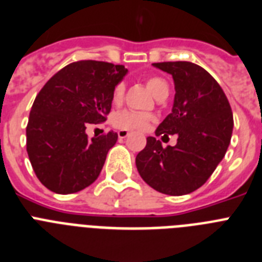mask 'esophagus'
Listing matches in <instances>:
<instances>
[{
  "label": "esophagus",
  "mask_w": 262,
  "mask_h": 262,
  "mask_svg": "<svg viewBox=\"0 0 262 262\" xmlns=\"http://www.w3.org/2000/svg\"><path fill=\"white\" fill-rule=\"evenodd\" d=\"M129 135H130V132L129 130H118V138H121V140H122V138H126Z\"/></svg>",
  "instance_id": "esophagus-1"
}]
</instances>
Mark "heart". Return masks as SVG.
Returning <instances> with one entry per match:
<instances>
[{
  "label": "heart",
  "instance_id": "1",
  "mask_svg": "<svg viewBox=\"0 0 262 262\" xmlns=\"http://www.w3.org/2000/svg\"><path fill=\"white\" fill-rule=\"evenodd\" d=\"M146 86L150 90L153 96L158 98L162 94L168 93L169 86L168 83L165 82L160 77H149L146 78ZM125 94V83L118 82L113 89V102L114 104H120ZM150 114L146 113H138L135 111H121L116 113L112 118V124L117 129L122 130H144L151 121Z\"/></svg>",
  "mask_w": 262,
  "mask_h": 262
}]
</instances>
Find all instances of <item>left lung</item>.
Returning a JSON list of instances; mask_svg holds the SVG:
<instances>
[{"instance_id": "1", "label": "left lung", "mask_w": 262, "mask_h": 262, "mask_svg": "<svg viewBox=\"0 0 262 262\" xmlns=\"http://www.w3.org/2000/svg\"><path fill=\"white\" fill-rule=\"evenodd\" d=\"M172 74L174 102L156 129V136L177 135L174 146L162 148L156 137L136 157L146 184L157 192L182 195L194 192L209 179L230 144L233 114L224 90L204 68L188 61L157 62Z\"/></svg>"}]
</instances>
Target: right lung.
Instances as JSON below:
<instances>
[{
	"label": "right lung",
	"mask_w": 262,
	"mask_h": 262,
	"mask_svg": "<svg viewBox=\"0 0 262 262\" xmlns=\"http://www.w3.org/2000/svg\"><path fill=\"white\" fill-rule=\"evenodd\" d=\"M127 69L77 61L57 72L37 94L26 126V150L37 179L58 194L80 192L100 176L117 133L88 138L86 124L106 121L113 89Z\"/></svg>",
	"instance_id": "1"
}]
</instances>
